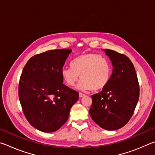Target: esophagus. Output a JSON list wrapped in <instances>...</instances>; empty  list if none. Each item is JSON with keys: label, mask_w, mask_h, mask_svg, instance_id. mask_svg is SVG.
I'll use <instances>...</instances> for the list:
<instances>
[{"label": "esophagus", "mask_w": 155, "mask_h": 155, "mask_svg": "<svg viewBox=\"0 0 155 155\" xmlns=\"http://www.w3.org/2000/svg\"><path fill=\"white\" fill-rule=\"evenodd\" d=\"M85 94H82V93H79V98H82V97H84L85 96Z\"/></svg>", "instance_id": "obj_1"}]
</instances>
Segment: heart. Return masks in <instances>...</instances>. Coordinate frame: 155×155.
Here are the masks:
<instances>
[{"mask_svg": "<svg viewBox=\"0 0 155 155\" xmlns=\"http://www.w3.org/2000/svg\"><path fill=\"white\" fill-rule=\"evenodd\" d=\"M111 68L106 57L94 53H83L73 60L72 68H64L61 75L67 85L74 87L80 78L78 88L98 91L104 88L111 77Z\"/></svg>", "mask_w": 155, "mask_h": 155, "instance_id": "1", "label": "heart"}]
</instances>
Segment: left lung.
Masks as SVG:
<instances>
[{"label":"left lung","mask_w":155,"mask_h":155,"mask_svg":"<svg viewBox=\"0 0 155 155\" xmlns=\"http://www.w3.org/2000/svg\"><path fill=\"white\" fill-rule=\"evenodd\" d=\"M103 51L111 61L112 74L106 87L91 96L90 114L99 127L115 130L124 127L132 117L140 96V87L129 58L112 50Z\"/></svg>","instance_id":"8db88e82"}]
</instances>
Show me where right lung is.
<instances>
[{
    "label": "right lung",
    "instance_id": "right-lung-1",
    "mask_svg": "<svg viewBox=\"0 0 155 155\" xmlns=\"http://www.w3.org/2000/svg\"><path fill=\"white\" fill-rule=\"evenodd\" d=\"M71 52L64 48L36 54L22 70L18 87L21 106L30 124L42 132L61 128L78 99V91L63 84V67Z\"/></svg>",
    "mask_w": 155,
    "mask_h": 155
}]
</instances>
